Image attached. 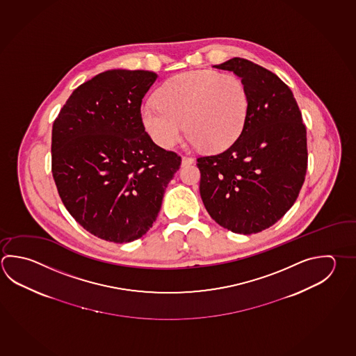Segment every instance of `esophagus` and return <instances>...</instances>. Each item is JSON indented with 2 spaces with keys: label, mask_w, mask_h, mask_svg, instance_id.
<instances>
[{
  "label": "esophagus",
  "mask_w": 356,
  "mask_h": 356,
  "mask_svg": "<svg viewBox=\"0 0 356 356\" xmlns=\"http://www.w3.org/2000/svg\"><path fill=\"white\" fill-rule=\"evenodd\" d=\"M191 163H194V159H193V157H188V156H182V166H188V165H191Z\"/></svg>",
  "instance_id": "esophagus-1"
}]
</instances>
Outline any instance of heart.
Segmentation results:
<instances>
[{
	"label": "heart",
	"instance_id": "b5f03b06",
	"mask_svg": "<svg viewBox=\"0 0 356 356\" xmlns=\"http://www.w3.org/2000/svg\"><path fill=\"white\" fill-rule=\"evenodd\" d=\"M245 84L233 74L213 70L175 75L156 99L141 106V121L159 146L174 147L184 134L200 149L215 152L232 146L248 118Z\"/></svg>",
	"mask_w": 356,
	"mask_h": 356
}]
</instances>
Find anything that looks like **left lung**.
I'll list each match as a JSON object with an SVG mask.
<instances>
[{"label":"left lung","instance_id":"1","mask_svg":"<svg viewBox=\"0 0 356 356\" xmlns=\"http://www.w3.org/2000/svg\"><path fill=\"white\" fill-rule=\"evenodd\" d=\"M216 69L245 84L248 118L222 154L197 159L200 195L210 216L238 234L272 227L295 204L307 170V138L293 93L267 70L242 58Z\"/></svg>","mask_w":356,"mask_h":356}]
</instances>
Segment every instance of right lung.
Wrapping results in <instances>:
<instances>
[{"instance_id": "right-lung-1", "label": "right lung", "mask_w": 356, "mask_h": 356, "mask_svg": "<svg viewBox=\"0 0 356 356\" xmlns=\"http://www.w3.org/2000/svg\"><path fill=\"white\" fill-rule=\"evenodd\" d=\"M157 79L113 69L69 97L51 134V171L61 202L90 234L114 243L146 234L181 157L142 124V99Z\"/></svg>"}]
</instances>
